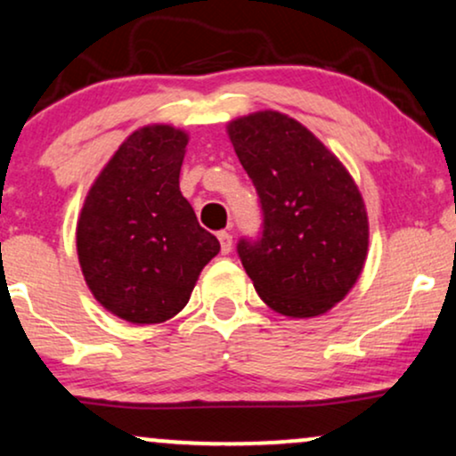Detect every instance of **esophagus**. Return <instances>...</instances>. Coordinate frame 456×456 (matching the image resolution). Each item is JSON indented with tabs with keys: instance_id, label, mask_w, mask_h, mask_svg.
<instances>
[{
	"instance_id": "1",
	"label": "esophagus",
	"mask_w": 456,
	"mask_h": 456,
	"mask_svg": "<svg viewBox=\"0 0 456 456\" xmlns=\"http://www.w3.org/2000/svg\"><path fill=\"white\" fill-rule=\"evenodd\" d=\"M218 241H221V252H223V255H229V252H232V248H233L232 233L221 232V233H218Z\"/></svg>"
}]
</instances>
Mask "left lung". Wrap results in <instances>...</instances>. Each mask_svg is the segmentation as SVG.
<instances>
[{"instance_id":"obj_1","label":"left lung","mask_w":456,"mask_h":456,"mask_svg":"<svg viewBox=\"0 0 456 456\" xmlns=\"http://www.w3.org/2000/svg\"><path fill=\"white\" fill-rule=\"evenodd\" d=\"M256 187L263 232L238 255L258 297L281 315L326 314L354 288L368 252L366 206L337 155L280 111L227 126Z\"/></svg>"}]
</instances>
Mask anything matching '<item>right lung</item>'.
<instances>
[{
  "label": "right lung",
  "mask_w": 456,
  "mask_h": 456,
  "mask_svg": "<svg viewBox=\"0 0 456 456\" xmlns=\"http://www.w3.org/2000/svg\"><path fill=\"white\" fill-rule=\"evenodd\" d=\"M189 136L166 124L126 138L86 195L77 256L90 292L132 324H159L189 303L221 244L178 187Z\"/></svg>",
  "instance_id": "1"
}]
</instances>
